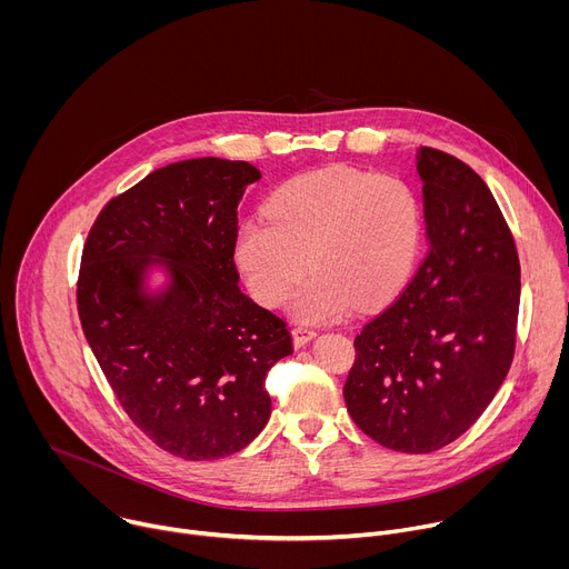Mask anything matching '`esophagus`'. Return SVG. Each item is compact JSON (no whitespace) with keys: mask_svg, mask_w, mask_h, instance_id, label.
<instances>
[{"mask_svg":"<svg viewBox=\"0 0 569 569\" xmlns=\"http://www.w3.org/2000/svg\"><path fill=\"white\" fill-rule=\"evenodd\" d=\"M315 329H308V327H295L292 329V340H295V347H306L312 338H315Z\"/></svg>","mask_w":569,"mask_h":569,"instance_id":"esophagus-1","label":"esophagus"}]
</instances>
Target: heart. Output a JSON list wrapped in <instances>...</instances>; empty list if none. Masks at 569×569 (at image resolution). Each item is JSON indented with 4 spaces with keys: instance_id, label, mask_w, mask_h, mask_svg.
<instances>
[{
    "instance_id": "1",
    "label": "heart",
    "mask_w": 569,
    "mask_h": 569,
    "mask_svg": "<svg viewBox=\"0 0 569 569\" xmlns=\"http://www.w3.org/2000/svg\"><path fill=\"white\" fill-rule=\"evenodd\" d=\"M264 216L238 224L233 263L250 295L279 306L308 270L288 310L323 323L356 301L378 303L410 279L423 240L417 191L398 176L327 167L297 176L268 200Z\"/></svg>"
}]
</instances>
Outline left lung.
<instances>
[{
	"mask_svg": "<svg viewBox=\"0 0 569 569\" xmlns=\"http://www.w3.org/2000/svg\"><path fill=\"white\" fill-rule=\"evenodd\" d=\"M426 257L356 338L345 385L356 426L385 448L432 452L489 408L516 349L520 261L486 182L421 148Z\"/></svg>",
	"mask_w": 569,
	"mask_h": 569,
	"instance_id": "8db88e82",
	"label": "left lung"
}]
</instances>
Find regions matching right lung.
I'll use <instances>...</instances> for the list:
<instances>
[{
    "instance_id": "1",
    "label": "right lung",
    "mask_w": 569,
    "mask_h": 569,
    "mask_svg": "<svg viewBox=\"0 0 569 569\" xmlns=\"http://www.w3.org/2000/svg\"><path fill=\"white\" fill-rule=\"evenodd\" d=\"M259 178L220 157L161 167L106 204L83 250V333L134 426L182 459L252 443L272 412L266 376L292 353L233 263L238 202Z\"/></svg>"
}]
</instances>
